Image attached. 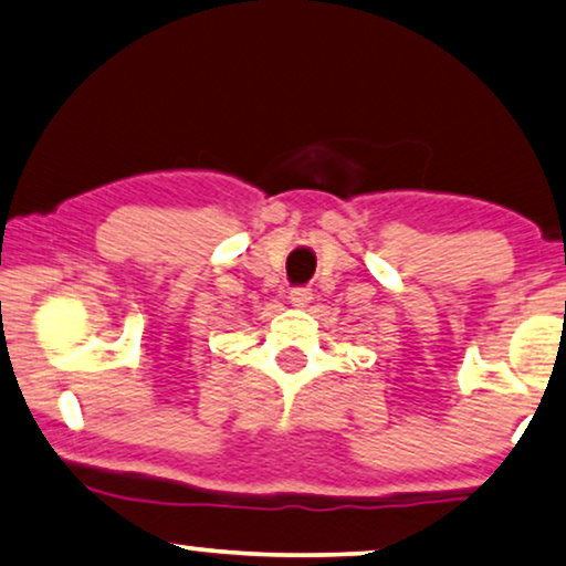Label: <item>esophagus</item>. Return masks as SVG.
<instances>
[{
	"label": "esophagus",
	"instance_id": "esophagus-1",
	"mask_svg": "<svg viewBox=\"0 0 566 566\" xmlns=\"http://www.w3.org/2000/svg\"><path fill=\"white\" fill-rule=\"evenodd\" d=\"M311 300H313V290H307V287H295L290 292V303L295 307H307Z\"/></svg>",
	"mask_w": 566,
	"mask_h": 566
}]
</instances>
